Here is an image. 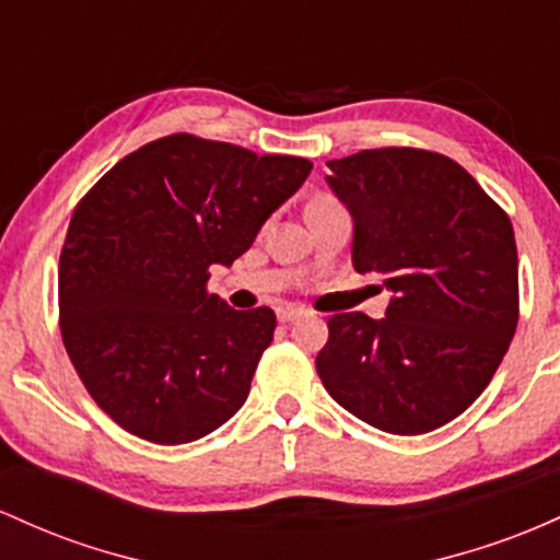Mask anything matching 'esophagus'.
<instances>
[{
  "label": "esophagus",
  "instance_id": "1",
  "mask_svg": "<svg viewBox=\"0 0 560 560\" xmlns=\"http://www.w3.org/2000/svg\"><path fill=\"white\" fill-rule=\"evenodd\" d=\"M275 312H278L280 323H293V319L304 314V310H301V306H293V304H280Z\"/></svg>",
  "mask_w": 560,
  "mask_h": 560
}]
</instances>
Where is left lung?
Wrapping results in <instances>:
<instances>
[{
  "label": "left lung",
  "mask_w": 560,
  "mask_h": 560,
  "mask_svg": "<svg viewBox=\"0 0 560 560\" xmlns=\"http://www.w3.org/2000/svg\"><path fill=\"white\" fill-rule=\"evenodd\" d=\"M354 222L351 264L383 278L386 317L328 319L323 386L373 429L418 436L474 405L518 325V254L508 213L447 155L362 150L328 161Z\"/></svg>",
  "instance_id": "left-lung-1"
}]
</instances>
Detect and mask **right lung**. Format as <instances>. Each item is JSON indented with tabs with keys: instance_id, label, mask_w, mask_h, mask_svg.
<instances>
[{
	"instance_id": "1",
	"label": "right lung",
	"mask_w": 560,
	"mask_h": 560,
	"mask_svg": "<svg viewBox=\"0 0 560 560\" xmlns=\"http://www.w3.org/2000/svg\"><path fill=\"white\" fill-rule=\"evenodd\" d=\"M312 161L172 135L105 174L60 254V330L92 399L121 429L187 444L248 399L275 312L206 291L304 185Z\"/></svg>"
}]
</instances>
